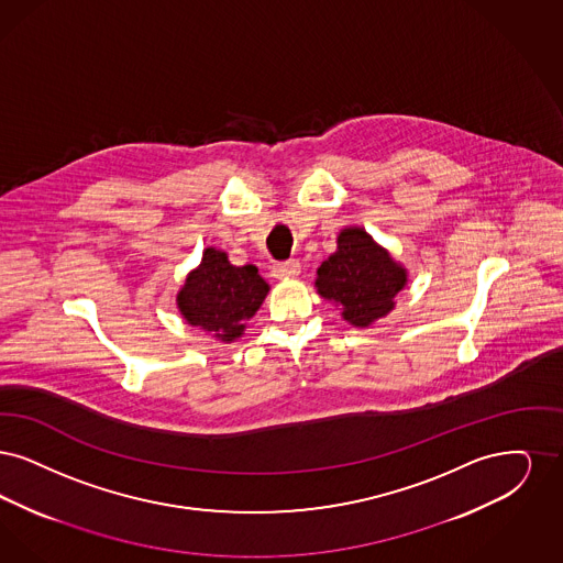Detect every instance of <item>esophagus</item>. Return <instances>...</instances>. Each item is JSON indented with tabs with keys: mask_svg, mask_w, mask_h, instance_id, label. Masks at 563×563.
<instances>
[{
	"mask_svg": "<svg viewBox=\"0 0 563 563\" xmlns=\"http://www.w3.org/2000/svg\"><path fill=\"white\" fill-rule=\"evenodd\" d=\"M298 273H300L298 261H286V263H279L273 267V277H277V279H292V277H298Z\"/></svg>",
	"mask_w": 563,
	"mask_h": 563,
	"instance_id": "obj_1",
	"label": "esophagus"
}]
</instances>
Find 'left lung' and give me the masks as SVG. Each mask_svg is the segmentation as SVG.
Returning <instances> with one entry per match:
<instances>
[{
    "mask_svg": "<svg viewBox=\"0 0 563 563\" xmlns=\"http://www.w3.org/2000/svg\"><path fill=\"white\" fill-rule=\"evenodd\" d=\"M406 284L408 269L364 227L341 229L336 252L319 265L316 277L319 296L339 307L341 318L355 328L387 318Z\"/></svg>",
    "mask_w": 563,
    "mask_h": 563,
    "instance_id": "8db88e82",
    "label": "left lung"
}]
</instances>
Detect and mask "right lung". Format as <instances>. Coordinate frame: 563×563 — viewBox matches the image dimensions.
<instances>
[{"mask_svg":"<svg viewBox=\"0 0 563 563\" xmlns=\"http://www.w3.org/2000/svg\"><path fill=\"white\" fill-rule=\"evenodd\" d=\"M269 290L254 265L235 267L227 252L208 245L201 263L187 273L176 294V307L189 325L212 334L220 343H235L244 336L247 321L256 316Z\"/></svg>","mask_w":563,"mask_h":563,"instance_id":"1","label":"right lung"}]
</instances>
